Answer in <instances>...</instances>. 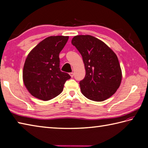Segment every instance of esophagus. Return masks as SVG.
Here are the masks:
<instances>
[{
  "label": "esophagus",
  "instance_id": "1",
  "mask_svg": "<svg viewBox=\"0 0 148 148\" xmlns=\"http://www.w3.org/2000/svg\"><path fill=\"white\" fill-rule=\"evenodd\" d=\"M74 74L73 73V72H71V73H70V76H71L72 77H74Z\"/></svg>",
  "mask_w": 148,
  "mask_h": 148
}]
</instances>
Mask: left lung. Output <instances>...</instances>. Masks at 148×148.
<instances>
[{"instance_id":"left-lung-1","label":"left lung","mask_w":148,"mask_h":148,"mask_svg":"<svg viewBox=\"0 0 148 148\" xmlns=\"http://www.w3.org/2000/svg\"><path fill=\"white\" fill-rule=\"evenodd\" d=\"M72 45L82 56L86 70L85 77L79 82L81 92L93 101L109 99L121 81L117 56L102 40L90 35L74 37Z\"/></svg>"}]
</instances>
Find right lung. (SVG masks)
I'll list each match as a JSON object with an SVG mask.
<instances>
[{
    "instance_id": "1",
    "label": "right lung",
    "mask_w": 148,
    "mask_h": 148,
    "mask_svg": "<svg viewBox=\"0 0 148 148\" xmlns=\"http://www.w3.org/2000/svg\"><path fill=\"white\" fill-rule=\"evenodd\" d=\"M68 36H50L40 42L28 55L23 79L30 94L42 100H49L60 94L65 81L71 78L60 69L59 54Z\"/></svg>"
}]
</instances>
